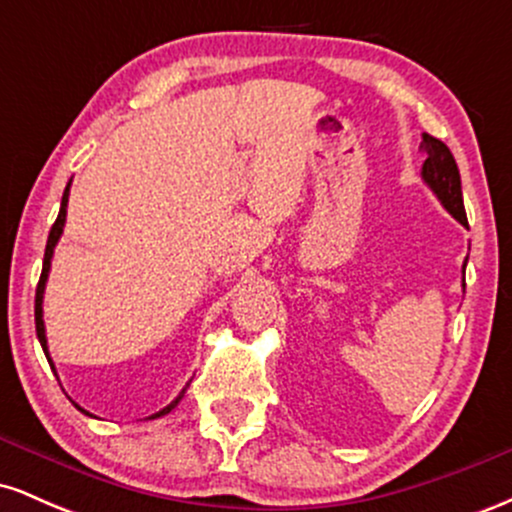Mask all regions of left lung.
I'll return each instance as SVG.
<instances>
[{"mask_svg": "<svg viewBox=\"0 0 512 512\" xmlns=\"http://www.w3.org/2000/svg\"><path fill=\"white\" fill-rule=\"evenodd\" d=\"M421 151L426 154L424 168H421V178H424L426 185L431 187L433 195L440 199V204H443L462 226H467L460 170H457V163L455 158H452L450 149L440 142V139L431 137V134H424ZM464 267H467V260H464Z\"/></svg>", "mask_w": 512, "mask_h": 512, "instance_id": "1", "label": "left lung"}]
</instances>
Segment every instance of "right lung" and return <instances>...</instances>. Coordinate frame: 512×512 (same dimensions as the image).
Returning a JSON list of instances; mask_svg holds the SVG:
<instances>
[{"mask_svg":"<svg viewBox=\"0 0 512 512\" xmlns=\"http://www.w3.org/2000/svg\"><path fill=\"white\" fill-rule=\"evenodd\" d=\"M69 185H72V180L67 182V187H64V195H62V204H60V214H57V221L52 223L50 228V236H48V245H45V260H43V272H40V281H38V289H35V332H38V339H40V346H43L45 356H48L50 366H52V358H50V351H48V337H45V322H43V293H45V284H48V274H50V262H52V252H55V245L57 240H60L62 231H64V221H67V202H69ZM55 368V366H52ZM182 395H185V390L180 392L178 397L173 399V402L168 404L166 409L156 411L154 416H149V419H158V416H166L168 411H173L175 407H178V402L182 399ZM76 409L84 411V414H88L86 409H81L79 404H74ZM91 416V414H88Z\"/></svg>","mask_w":512,"mask_h":512,"instance_id":"1","label":"right lung"}]
</instances>
